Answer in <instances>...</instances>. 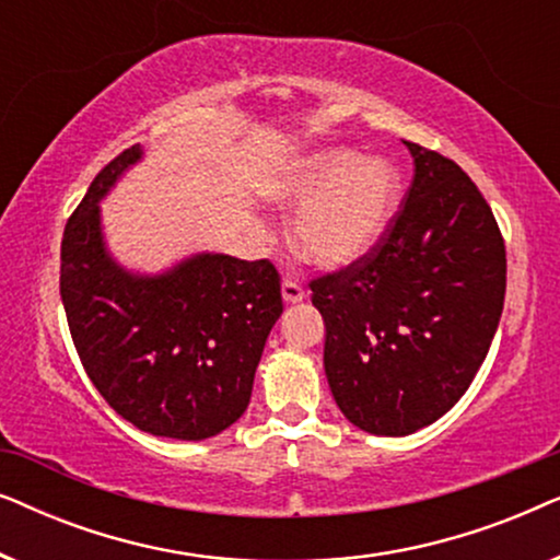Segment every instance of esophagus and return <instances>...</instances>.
<instances>
[{"label": "esophagus", "instance_id": "1", "mask_svg": "<svg viewBox=\"0 0 560 560\" xmlns=\"http://www.w3.org/2000/svg\"><path fill=\"white\" fill-rule=\"evenodd\" d=\"M282 301L290 303V305L303 303V301H305V290H303L301 285H298L295 280L285 278V280H282Z\"/></svg>", "mask_w": 560, "mask_h": 560}]
</instances>
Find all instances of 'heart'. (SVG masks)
<instances>
[{
  "label": "heart",
  "mask_w": 560,
  "mask_h": 560,
  "mask_svg": "<svg viewBox=\"0 0 560 560\" xmlns=\"http://www.w3.org/2000/svg\"><path fill=\"white\" fill-rule=\"evenodd\" d=\"M270 194L285 209H301L290 232L298 257L341 270L385 236L400 206L402 175L389 158L336 148L298 160Z\"/></svg>",
  "instance_id": "b5f03b06"
}]
</instances>
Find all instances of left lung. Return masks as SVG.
I'll return each mask as SVG.
<instances>
[{
	"mask_svg": "<svg viewBox=\"0 0 560 560\" xmlns=\"http://www.w3.org/2000/svg\"><path fill=\"white\" fill-rule=\"evenodd\" d=\"M416 175L377 247L313 280L324 370L349 423L408 435L454 408L500 326L508 259L494 213L454 160L405 142Z\"/></svg>",
	"mask_w": 560,
	"mask_h": 560,
	"instance_id": "8db88e82",
	"label": "left lung"
}]
</instances>
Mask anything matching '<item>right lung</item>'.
<instances>
[{
  "label": "right lung",
  "instance_id": "1",
  "mask_svg": "<svg viewBox=\"0 0 560 560\" xmlns=\"http://www.w3.org/2000/svg\"><path fill=\"white\" fill-rule=\"evenodd\" d=\"M135 144L96 175L60 244V298L83 370L144 433L211 439L242 418L267 336L282 313L272 262L186 257L160 275L109 255L98 201L140 163Z\"/></svg>",
  "mask_w": 560,
  "mask_h": 560
}]
</instances>
